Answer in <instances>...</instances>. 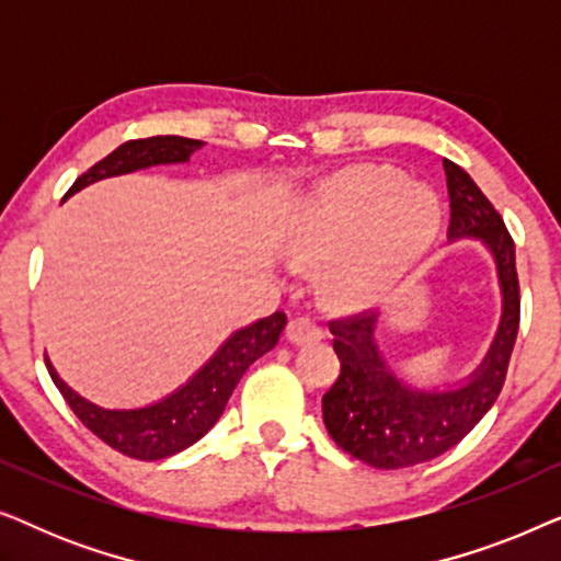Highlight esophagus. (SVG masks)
<instances>
[{"mask_svg": "<svg viewBox=\"0 0 561 561\" xmlns=\"http://www.w3.org/2000/svg\"><path fill=\"white\" fill-rule=\"evenodd\" d=\"M286 340L290 344H309L321 340V327L309 317H296L288 321L286 327Z\"/></svg>", "mask_w": 561, "mask_h": 561, "instance_id": "1", "label": "esophagus"}]
</instances>
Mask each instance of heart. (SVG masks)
I'll use <instances>...</instances> for the list:
<instances>
[{"instance_id": "b5f03b06", "label": "heart", "mask_w": 561, "mask_h": 561, "mask_svg": "<svg viewBox=\"0 0 561 561\" xmlns=\"http://www.w3.org/2000/svg\"><path fill=\"white\" fill-rule=\"evenodd\" d=\"M442 225L439 202L424 186L403 183L393 168H363L327 181L306 204L296 252L334 267V294L370 301L432 248Z\"/></svg>"}]
</instances>
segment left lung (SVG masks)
Returning a JSON list of instances; mask_svg holds the SVG:
<instances>
[{
	"mask_svg": "<svg viewBox=\"0 0 561 561\" xmlns=\"http://www.w3.org/2000/svg\"><path fill=\"white\" fill-rule=\"evenodd\" d=\"M444 173L451 209L447 237L451 242L474 237L493 252L503 317L482 365L467 382L449 390H416L396 378L375 342L378 313L329 321L342 370L321 398L327 432L336 447L378 470L428 462L462 442L501 393L518 334L520 296L513 237L462 168L444 160Z\"/></svg>",
	"mask_w": 561,
	"mask_h": 561,
	"instance_id": "obj_1",
	"label": "left lung"
}]
</instances>
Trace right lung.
<instances>
[{"mask_svg": "<svg viewBox=\"0 0 561 561\" xmlns=\"http://www.w3.org/2000/svg\"><path fill=\"white\" fill-rule=\"evenodd\" d=\"M202 145V140H188V137L179 135L129 140L79 175L66 196H73L89 183L112 179V175L133 173L150 165L186 163L191 152ZM283 327H286V313L275 311L271 317L257 319L255 324L237 329L186 386L173 390L163 401L145 405V409L112 411L89 403L87 398H81L58 378L48 357H45V367H48L60 396L66 398V403L71 405V411L91 434H96L99 439L122 455L142 459V462H156V459L179 455L217 424L244 370L278 344Z\"/></svg>", "mask_w": 561, "mask_h": 561, "instance_id": "1", "label": "right lung"}]
</instances>
